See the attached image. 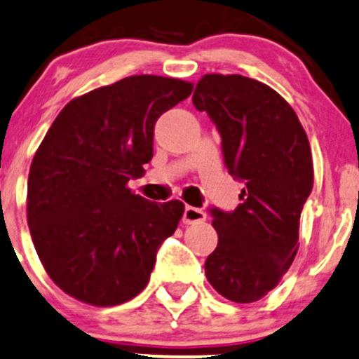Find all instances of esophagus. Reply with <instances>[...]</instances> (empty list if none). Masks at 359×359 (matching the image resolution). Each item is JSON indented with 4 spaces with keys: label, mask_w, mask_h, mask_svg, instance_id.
Wrapping results in <instances>:
<instances>
[{
    "label": "esophagus",
    "mask_w": 359,
    "mask_h": 359,
    "mask_svg": "<svg viewBox=\"0 0 359 359\" xmlns=\"http://www.w3.org/2000/svg\"><path fill=\"white\" fill-rule=\"evenodd\" d=\"M206 220V213L203 210L199 208H194V206H186V210H184V217H182V222L186 225H191V224H201V222Z\"/></svg>",
    "instance_id": "obj_1"
}]
</instances>
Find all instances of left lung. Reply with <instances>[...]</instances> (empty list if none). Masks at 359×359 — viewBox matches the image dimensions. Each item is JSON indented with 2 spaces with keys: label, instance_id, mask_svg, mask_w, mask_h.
Masks as SVG:
<instances>
[{
  "label": "left lung",
  "instance_id": "obj_1",
  "mask_svg": "<svg viewBox=\"0 0 359 359\" xmlns=\"http://www.w3.org/2000/svg\"><path fill=\"white\" fill-rule=\"evenodd\" d=\"M192 103L213 120L225 167L244 184L236 210H210L218 246L206 258V278L233 303H252L280 282L299 248L313 189L306 132L277 90L243 75H203Z\"/></svg>",
  "mask_w": 359,
  "mask_h": 359
}]
</instances>
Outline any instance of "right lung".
I'll use <instances>...</instances> for the list:
<instances>
[{
    "instance_id": "right-lung-1",
    "label": "right lung",
    "mask_w": 359,
    "mask_h": 359,
    "mask_svg": "<svg viewBox=\"0 0 359 359\" xmlns=\"http://www.w3.org/2000/svg\"><path fill=\"white\" fill-rule=\"evenodd\" d=\"M192 84L132 75L72 100L34 154L27 224L34 248L63 292L116 306L148 285L161 243L184 203L148 201L127 182L153 158L154 123Z\"/></svg>"
}]
</instances>
